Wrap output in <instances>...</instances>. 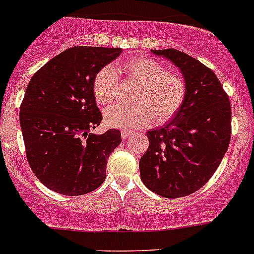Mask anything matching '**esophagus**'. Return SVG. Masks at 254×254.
Instances as JSON below:
<instances>
[{
  "instance_id": "esophagus-1",
  "label": "esophagus",
  "mask_w": 254,
  "mask_h": 254,
  "mask_svg": "<svg viewBox=\"0 0 254 254\" xmlns=\"http://www.w3.org/2000/svg\"><path fill=\"white\" fill-rule=\"evenodd\" d=\"M131 134H132L131 130H129V129L122 130V137H123V139H127V137H129Z\"/></svg>"
}]
</instances>
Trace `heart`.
<instances>
[{"label":"heart","instance_id":"b5f03b06","mask_svg":"<svg viewBox=\"0 0 254 254\" xmlns=\"http://www.w3.org/2000/svg\"><path fill=\"white\" fill-rule=\"evenodd\" d=\"M118 72L139 82L135 104L117 103L104 111L108 127H141L151 120L163 124L181 111L187 96V83L178 73L167 71L162 64L148 56L137 55L118 65ZM119 79L112 65L102 67L93 79V93L101 104H109L118 97Z\"/></svg>","mask_w":254,"mask_h":254}]
</instances>
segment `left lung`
Listing matches in <instances>:
<instances>
[{"instance_id":"1","label":"left lung","mask_w":254,"mask_h":254,"mask_svg":"<svg viewBox=\"0 0 254 254\" xmlns=\"http://www.w3.org/2000/svg\"><path fill=\"white\" fill-rule=\"evenodd\" d=\"M152 53L179 68L187 96L170 123L147 131L140 176L153 193L181 198L200 189L224 158L231 139V103L216 75L199 60L176 49Z\"/></svg>"}]
</instances>
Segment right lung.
<instances>
[{
	"label": "right lung",
	"instance_id": "right-lung-1",
	"mask_svg": "<svg viewBox=\"0 0 254 254\" xmlns=\"http://www.w3.org/2000/svg\"><path fill=\"white\" fill-rule=\"evenodd\" d=\"M120 53V48H70L30 78L19 109L25 153L34 175L56 193L82 195L106 179L107 161L122 134L91 132L103 119L93 79Z\"/></svg>",
	"mask_w": 254,
	"mask_h": 254
}]
</instances>
